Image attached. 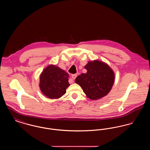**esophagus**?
<instances>
[{
  "mask_svg": "<svg viewBox=\"0 0 150 150\" xmlns=\"http://www.w3.org/2000/svg\"><path fill=\"white\" fill-rule=\"evenodd\" d=\"M76 76H77V75L76 74H73V75H72V79H74V80H75V78H76Z\"/></svg>",
  "mask_w": 150,
  "mask_h": 150,
  "instance_id": "1",
  "label": "esophagus"
}]
</instances>
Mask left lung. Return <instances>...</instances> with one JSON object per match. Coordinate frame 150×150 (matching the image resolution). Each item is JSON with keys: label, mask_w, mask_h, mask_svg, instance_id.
Listing matches in <instances>:
<instances>
[{"label": "left lung", "mask_w": 150, "mask_h": 150, "mask_svg": "<svg viewBox=\"0 0 150 150\" xmlns=\"http://www.w3.org/2000/svg\"><path fill=\"white\" fill-rule=\"evenodd\" d=\"M84 68L87 72L78 76L75 83L91 100H98L106 96L114 84L113 70L108 64L98 60L89 61Z\"/></svg>", "instance_id": "8db88e82"}]
</instances>
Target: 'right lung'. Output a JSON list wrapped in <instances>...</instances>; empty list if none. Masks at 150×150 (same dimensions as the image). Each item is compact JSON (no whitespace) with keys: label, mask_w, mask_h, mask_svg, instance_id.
I'll return each instance as SVG.
<instances>
[{"label":"right lung","mask_w":150,"mask_h":150,"mask_svg":"<svg viewBox=\"0 0 150 150\" xmlns=\"http://www.w3.org/2000/svg\"><path fill=\"white\" fill-rule=\"evenodd\" d=\"M69 74L53 64L47 66L40 74L39 86L44 95L51 99L61 97L70 86Z\"/></svg>","instance_id":"1"}]
</instances>
